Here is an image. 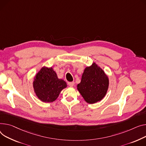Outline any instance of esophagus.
<instances>
[{"label":"esophagus","mask_w":146,"mask_h":146,"mask_svg":"<svg viewBox=\"0 0 146 146\" xmlns=\"http://www.w3.org/2000/svg\"><path fill=\"white\" fill-rule=\"evenodd\" d=\"M74 82H68V84L70 87H73L74 86Z\"/></svg>","instance_id":"esophagus-1"}]
</instances>
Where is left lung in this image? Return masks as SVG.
<instances>
[{
    "mask_svg": "<svg viewBox=\"0 0 146 146\" xmlns=\"http://www.w3.org/2000/svg\"><path fill=\"white\" fill-rule=\"evenodd\" d=\"M109 86L108 76L100 66L93 62L84 69L77 89L87 103L94 104L104 98Z\"/></svg>",
    "mask_w": 146,
    "mask_h": 146,
    "instance_id": "obj_1",
    "label": "left lung"
}]
</instances>
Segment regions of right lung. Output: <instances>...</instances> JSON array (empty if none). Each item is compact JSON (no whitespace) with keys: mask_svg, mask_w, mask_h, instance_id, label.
I'll return each instance as SVG.
<instances>
[{"mask_svg":"<svg viewBox=\"0 0 146 146\" xmlns=\"http://www.w3.org/2000/svg\"><path fill=\"white\" fill-rule=\"evenodd\" d=\"M67 87L64 80L58 78L52 67L44 66L34 77L33 87L38 98L43 102L55 101L60 92Z\"/></svg>","mask_w":146,"mask_h":146,"instance_id":"1","label":"right lung"}]
</instances>
